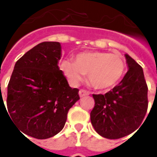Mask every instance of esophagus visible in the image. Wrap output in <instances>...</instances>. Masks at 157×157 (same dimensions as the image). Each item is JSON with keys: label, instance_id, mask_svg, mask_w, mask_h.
<instances>
[{"label": "esophagus", "instance_id": "obj_1", "mask_svg": "<svg viewBox=\"0 0 157 157\" xmlns=\"http://www.w3.org/2000/svg\"><path fill=\"white\" fill-rule=\"evenodd\" d=\"M79 96L80 97H84V96H86L89 94V92L86 91V90H84V89H81V90H79Z\"/></svg>", "mask_w": 157, "mask_h": 157}]
</instances>
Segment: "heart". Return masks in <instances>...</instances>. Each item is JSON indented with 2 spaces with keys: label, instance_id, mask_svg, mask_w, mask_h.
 I'll return each instance as SVG.
<instances>
[{
  "label": "heart",
  "instance_id": "b5f03b06",
  "mask_svg": "<svg viewBox=\"0 0 157 157\" xmlns=\"http://www.w3.org/2000/svg\"><path fill=\"white\" fill-rule=\"evenodd\" d=\"M61 70L71 85L76 86L87 74L88 81L97 89H109L117 85L125 71L122 57L117 54L104 52L78 53L75 62L64 59Z\"/></svg>",
  "mask_w": 157,
  "mask_h": 157
}]
</instances>
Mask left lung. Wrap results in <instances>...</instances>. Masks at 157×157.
Segmentation results:
<instances>
[{
    "instance_id": "obj_1",
    "label": "left lung",
    "mask_w": 157,
    "mask_h": 157,
    "mask_svg": "<svg viewBox=\"0 0 157 157\" xmlns=\"http://www.w3.org/2000/svg\"><path fill=\"white\" fill-rule=\"evenodd\" d=\"M128 72L105 94H94L91 122L95 131L107 139L132 134L142 124L148 109V86L140 64L125 54Z\"/></svg>"
}]
</instances>
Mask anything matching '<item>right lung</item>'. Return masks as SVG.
Returning <instances> with one entry per match:
<instances>
[{"label": "right lung", "instance_id": "obj_1", "mask_svg": "<svg viewBox=\"0 0 157 157\" xmlns=\"http://www.w3.org/2000/svg\"><path fill=\"white\" fill-rule=\"evenodd\" d=\"M61 44L44 42L15 63L8 86L9 115L27 136L47 139L64 127L69 109L79 100L58 67Z\"/></svg>", "mask_w": 157, "mask_h": 157}]
</instances>
